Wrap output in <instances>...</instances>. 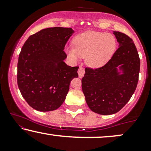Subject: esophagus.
Instances as JSON below:
<instances>
[{
    "label": "esophagus",
    "instance_id": "34e87169",
    "mask_svg": "<svg viewBox=\"0 0 151 151\" xmlns=\"http://www.w3.org/2000/svg\"><path fill=\"white\" fill-rule=\"evenodd\" d=\"M84 73H85V72H84V68H83L81 66H80L79 68V70H78V74H79V78H82L83 76H84Z\"/></svg>",
    "mask_w": 151,
    "mask_h": 151
}]
</instances>
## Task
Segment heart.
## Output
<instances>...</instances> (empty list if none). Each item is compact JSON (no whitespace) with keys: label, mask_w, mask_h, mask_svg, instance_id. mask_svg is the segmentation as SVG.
I'll list each match as a JSON object with an SVG mask.
<instances>
[{"label":"heart","mask_w":151,"mask_h":151,"mask_svg":"<svg viewBox=\"0 0 151 151\" xmlns=\"http://www.w3.org/2000/svg\"><path fill=\"white\" fill-rule=\"evenodd\" d=\"M74 47H68L67 52L72 60L86 58V62L92 67L103 66L113 55L116 40L109 33L95 31L83 32L74 39Z\"/></svg>","instance_id":"1"}]
</instances>
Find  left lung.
Returning <instances> with one entry per match:
<instances>
[{"label": "left lung", "mask_w": 151, "mask_h": 151, "mask_svg": "<svg viewBox=\"0 0 151 151\" xmlns=\"http://www.w3.org/2000/svg\"><path fill=\"white\" fill-rule=\"evenodd\" d=\"M119 47L103 67H86L81 87L88 106L95 113L111 115L125 106L136 89L140 72V58L131 37L114 31ZM119 67L123 74L120 75Z\"/></svg>", "instance_id": "obj_1"}]
</instances>
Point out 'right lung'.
Instances as JSON below:
<instances>
[{"mask_svg":"<svg viewBox=\"0 0 151 151\" xmlns=\"http://www.w3.org/2000/svg\"><path fill=\"white\" fill-rule=\"evenodd\" d=\"M69 27L43 29L29 37L18 62V85L32 108L40 111L56 110L63 104L79 67L64 62L66 43L73 34Z\"/></svg>","mask_w":151,"mask_h":151,"instance_id":"add662e5","label":"right lung"}]
</instances>
